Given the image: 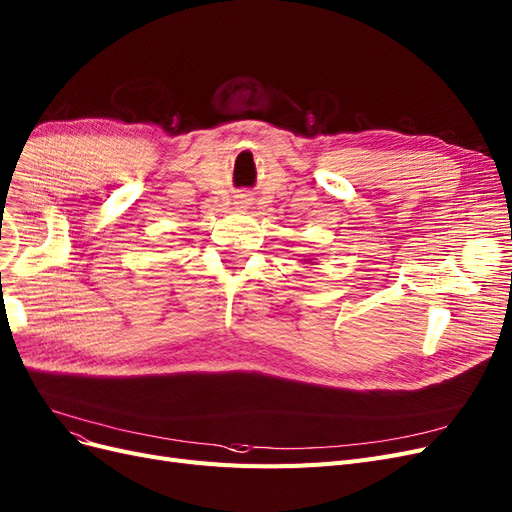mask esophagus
I'll use <instances>...</instances> for the list:
<instances>
[{
	"instance_id": "obj_1",
	"label": "esophagus",
	"mask_w": 512,
	"mask_h": 512,
	"mask_svg": "<svg viewBox=\"0 0 512 512\" xmlns=\"http://www.w3.org/2000/svg\"><path fill=\"white\" fill-rule=\"evenodd\" d=\"M240 204H249V202H240Z\"/></svg>"
}]
</instances>
